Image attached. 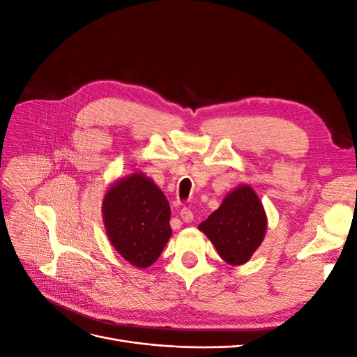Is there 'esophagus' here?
<instances>
[{"label":"esophagus","mask_w":357,"mask_h":357,"mask_svg":"<svg viewBox=\"0 0 357 357\" xmlns=\"http://www.w3.org/2000/svg\"><path fill=\"white\" fill-rule=\"evenodd\" d=\"M180 218L183 219V222L189 223V222H192V220H193V213L190 211V208L185 207V208H181V210H180Z\"/></svg>","instance_id":"34e87169"}]
</instances>
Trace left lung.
<instances>
[{
    "instance_id": "left-lung-1",
    "label": "left lung",
    "mask_w": 357,
    "mask_h": 357,
    "mask_svg": "<svg viewBox=\"0 0 357 357\" xmlns=\"http://www.w3.org/2000/svg\"><path fill=\"white\" fill-rule=\"evenodd\" d=\"M268 228L266 213L253 188L231 190L198 229L213 243L219 256L232 266L244 265L262 244Z\"/></svg>"
}]
</instances>
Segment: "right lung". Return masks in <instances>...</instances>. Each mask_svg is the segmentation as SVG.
Listing matches in <instances>:
<instances>
[{"label": "right lung", "instance_id": "add662e5", "mask_svg": "<svg viewBox=\"0 0 357 357\" xmlns=\"http://www.w3.org/2000/svg\"><path fill=\"white\" fill-rule=\"evenodd\" d=\"M169 218L164 192L142 171L114 181L102 199L107 236L116 252L138 269L158 261L172 234Z\"/></svg>", "mask_w": 357, "mask_h": 357}]
</instances>
